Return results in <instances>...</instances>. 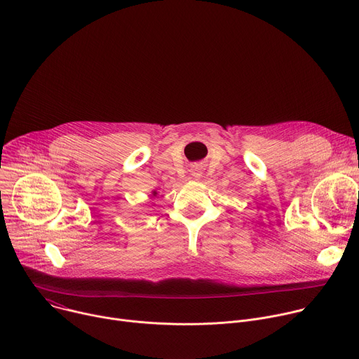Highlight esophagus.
<instances>
[{
	"label": "esophagus",
	"mask_w": 359,
	"mask_h": 359,
	"mask_svg": "<svg viewBox=\"0 0 359 359\" xmlns=\"http://www.w3.org/2000/svg\"><path fill=\"white\" fill-rule=\"evenodd\" d=\"M191 176H193L194 179H200V177H201L200 169H198V168H193V169H191Z\"/></svg>",
	"instance_id": "34e87169"
}]
</instances>
